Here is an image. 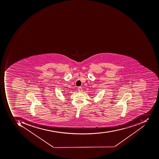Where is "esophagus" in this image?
I'll return each mask as SVG.
<instances>
[{"mask_svg": "<svg viewBox=\"0 0 159 159\" xmlns=\"http://www.w3.org/2000/svg\"><path fill=\"white\" fill-rule=\"evenodd\" d=\"M82 88L81 87H79L78 88V91H79V92H82Z\"/></svg>", "mask_w": 159, "mask_h": 159, "instance_id": "esophagus-1", "label": "esophagus"}]
</instances>
